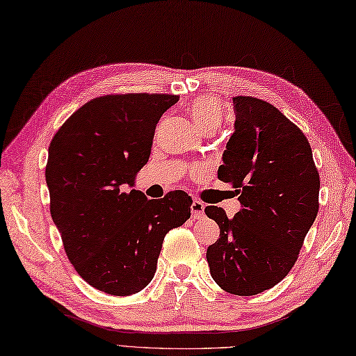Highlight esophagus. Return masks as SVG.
I'll return each instance as SVG.
<instances>
[{
    "label": "esophagus",
    "mask_w": 356,
    "mask_h": 356,
    "mask_svg": "<svg viewBox=\"0 0 356 356\" xmlns=\"http://www.w3.org/2000/svg\"><path fill=\"white\" fill-rule=\"evenodd\" d=\"M190 210H192V218L193 219H201L204 216L205 205L201 201H193L192 207H190Z\"/></svg>",
    "instance_id": "esophagus-1"
}]
</instances>
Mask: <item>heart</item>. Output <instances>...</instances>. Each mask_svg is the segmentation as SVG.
I'll return each mask as SVG.
<instances>
[{
	"mask_svg": "<svg viewBox=\"0 0 356 356\" xmlns=\"http://www.w3.org/2000/svg\"><path fill=\"white\" fill-rule=\"evenodd\" d=\"M188 116L199 131L205 133L214 131L216 128L220 127L223 120V111L220 104L216 99L201 97L188 106Z\"/></svg>",
	"mask_w": 356,
	"mask_h": 356,
	"instance_id": "heart-1",
	"label": "heart"
}]
</instances>
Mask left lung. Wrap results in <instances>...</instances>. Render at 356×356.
Returning <instances> with one entry per match:
<instances>
[{
    "instance_id": "8db88e82",
    "label": "left lung",
    "mask_w": 356,
    "mask_h": 356,
    "mask_svg": "<svg viewBox=\"0 0 356 356\" xmlns=\"http://www.w3.org/2000/svg\"><path fill=\"white\" fill-rule=\"evenodd\" d=\"M236 124L218 177L236 188L241 210L229 219L210 205L220 228L207 249L216 284L238 296L275 287L296 263L318 211L320 177L298 125L263 99L232 98Z\"/></svg>"
}]
</instances>
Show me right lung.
<instances>
[{
  "instance_id": "obj_1",
  "label": "right lung",
  "mask_w": 356,
  "mask_h": 356,
  "mask_svg": "<svg viewBox=\"0 0 356 356\" xmlns=\"http://www.w3.org/2000/svg\"><path fill=\"white\" fill-rule=\"evenodd\" d=\"M178 95H106L60 127L45 169L49 211L69 261L81 278L113 296L138 293L154 278L166 234L190 218L183 192L148 199L134 186L149 160L163 113Z\"/></svg>"
}]
</instances>
